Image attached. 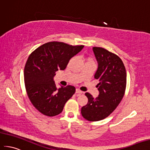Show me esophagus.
Masks as SVG:
<instances>
[{"instance_id":"1","label":"esophagus","mask_w":150,"mask_h":150,"mask_svg":"<svg viewBox=\"0 0 150 150\" xmlns=\"http://www.w3.org/2000/svg\"><path fill=\"white\" fill-rule=\"evenodd\" d=\"M76 93H79V94H81V93H83V92L82 91H80V89H79V88H76Z\"/></svg>"}]
</instances>
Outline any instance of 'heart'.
I'll list each match as a JSON object with an SVG mask.
<instances>
[{
    "mask_svg": "<svg viewBox=\"0 0 150 150\" xmlns=\"http://www.w3.org/2000/svg\"><path fill=\"white\" fill-rule=\"evenodd\" d=\"M86 60H87V62H93V59L91 58H90V57L87 58H86Z\"/></svg>",
    "mask_w": 150,
    "mask_h": 150,
    "instance_id": "b5f03b06",
    "label": "heart"
}]
</instances>
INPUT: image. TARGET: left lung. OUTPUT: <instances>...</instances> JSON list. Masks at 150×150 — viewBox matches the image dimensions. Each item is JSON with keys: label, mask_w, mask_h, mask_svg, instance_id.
I'll list each match as a JSON object with an SVG mask.
<instances>
[{"label": "left lung", "mask_w": 150, "mask_h": 150, "mask_svg": "<svg viewBox=\"0 0 150 150\" xmlns=\"http://www.w3.org/2000/svg\"><path fill=\"white\" fill-rule=\"evenodd\" d=\"M98 63L94 78L97 84L99 96L93 98L86 92L88 103L81 109L82 116L89 121H98L108 117L117 108L125 95L126 87V71L117 55L103 48L93 47Z\"/></svg>", "instance_id": "8db88e82"}]
</instances>
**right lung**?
I'll return each mask as SVG.
<instances>
[{
    "label": "right lung",
    "mask_w": 150,
    "mask_h": 150,
    "mask_svg": "<svg viewBox=\"0 0 150 150\" xmlns=\"http://www.w3.org/2000/svg\"><path fill=\"white\" fill-rule=\"evenodd\" d=\"M84 46L49 42L29 55L24 71L25 87L30 101L41 113L53 117L60 114L75 92L71 85L58 89L53 80L55 72L65 70L70 59Z\"/></svg>",
    "instance_id": "add662e5"
}]
</instances>
